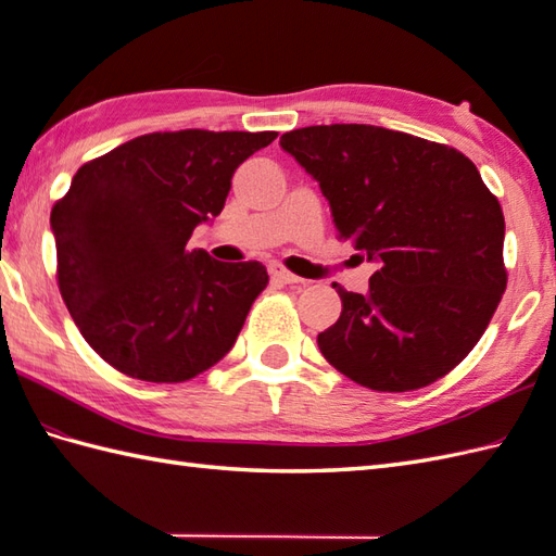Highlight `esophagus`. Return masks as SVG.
<instances>
[{"mask_svg":"<svg viewBox=\"0 0 556 556\" xmlns=\"http://www.w3.org/2000/svg\"><path fill=\"white\" fill-rule=\"evenodd\" d=\"M269 277L281 281V285H299V281H303L301 277L291 275V271L285 265H279V263H271L269 265Z\"/></svg>","mask_w":556,"mask_h":556,"instance_id":"esophagus-1","label":"esophagus"}]
</instances>
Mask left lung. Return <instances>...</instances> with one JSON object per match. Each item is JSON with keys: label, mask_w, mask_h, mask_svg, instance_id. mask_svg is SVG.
Here are the masks:
<instances>
[{"label": "left lung", "mask_w": 556, "mask_h": 556, "mask_svg": "<svg viewBox=\"0 0 556 556\" xmlns=\"http://www.w3.org/2000/svg\"><path fill=\"white\" fill-rule=\"evenodd\" d=\"M279 146L320 184L339 239L380 265L365 293L332 285L341 315L317 334L323 356L375 392L454 370L506 289L504 215L476 164L368 124L296 128Z\"/></svg>", "instance_id": "1"}]
</instances>
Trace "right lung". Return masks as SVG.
Wrapping results in <instances>:
<instances>
[{"label":"right lung","mask_w":556,"mask_h":556,"mask_svg":"<svg viewBox=\"0 0 556 556\" xmlns=\"http://www.w3.org/2000/svg\"><path fill=\"white\" fill-rule=\"evenodd\" d=\"M277 131L148 134L86 162L52 207L56 281L83 339L112 368L186 382L231 351L267 287L263 263L188 251L239 164Z\"/></svg>","instance_id":"right-lung-1"}]
</instances>
